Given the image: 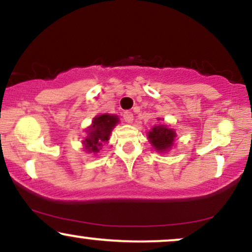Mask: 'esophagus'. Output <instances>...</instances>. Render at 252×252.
<instances>
[{"label": "esophagus", "instance_id": "esophagus-1", "mask_svg": "<svg viewBox=\"0 0 252 252\" xmlns=\"http://www.w3.org/2000/svg\"><path fill=\"white\" fill-rule=\"evenodd\" d=\"M123 120L126 121V123H131L132 120H134V115H132V112L130 111L123 112Z\"/></svg>", "mask_w": 252, "mask_h": 252}]
</instances>
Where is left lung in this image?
Returning a JSON list of instances; mask_svg holds the SVG:
<instances>
[{
    "label": "left lung",
    "instance_id": "left-lung-1",
    "mask_svg": "<svg viewBox=\"0 0 252 252\" xmlns=\"http://www.w3.org/2000/svg\"><path fill=\"white\" fill-rule=\"evenodd\" d=\"M175 132L173 129H169L167 126H156L149 131L148 138L153 147L158 152H164V150L169 149L174 142Z\"/></svg>",
    "mask_w": 252,
    "mask_h": 252
}]
</instances>
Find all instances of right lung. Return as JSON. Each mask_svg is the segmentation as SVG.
I'll list each match as a JSON object with an SVG mask.
<instances>
[{
    "mask_svg": "<svg viewBox=\"0 0 252 252\" xmlns=\"http://www.w3.org/2000/svg\"><path fill=\"white\" fill-rule=\"evenodd\" d=\"M118 122L117 116L112 115H99L94 117L92 121V126L90 128L89 136L84 141V147L85 150L89 153H98L99 149H102V144L109 140V136L114 126Z\"/></svg>",
    "mask_w": 252,
    "mask_h": 252,
    "instance_id": "obj_1",
    "label": "right lung"
}]
</instances>
